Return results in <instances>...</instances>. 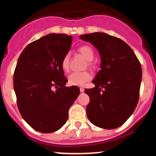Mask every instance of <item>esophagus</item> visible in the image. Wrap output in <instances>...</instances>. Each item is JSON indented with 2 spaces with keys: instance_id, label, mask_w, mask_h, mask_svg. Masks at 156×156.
Masks as SVG:
<instances>
[{
  "instance_id": "1",
  "label": "esophagus",
  "mask_w": 156,
  "mask_h": 156,
  "mask_svg": "<svg viewBox=\"0 0 156 156\" xmlns=\"http://www.w3.org/2000/svg\"><path fill=\"white\" fill-rule=\"evenodd\" d=\"M80 92H84V88H83V87H80Z\"/></svg>"
}]
</instances>
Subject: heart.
<instances>
[{
    "mask_svg": "<svg viewBox=\"0 0 156 156\" xmlns=\"http://www.w3.org/2000/svg\"><path fill=\"white\" fill-rule=\"evenodd\" d=\"M78 52L86 58L88 62L87 65L91 68H94V64L92 62V60L94 58V52L93 48L89 45H83L78 48ZM69 54H66L62 60V67L64 70L67 71L69 69ZM92 76L88 72H80V73H73L68 76V83L71 86H83L87 82L91 80Z\"/></svg>",
    "mask_w": 156,
    "mask_h": 156,
    "instance_id": "heart-1",
    "label": "heart"
}]
</instances>
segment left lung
Instances as JSON below:
<instances>
[{
  "instance_id": "left-lung-1",
  "label": "left lung",
  "mask_w": 156,
  "mask_h": 156,
  "mask_svg": "<svg viewBox=\"0 0 156 156\" xmlns=\"http://www.w3.org/2000/svg\"><path fill=\"white\" fill-rule=\"evenodd\" d=\"M99 51L101 70L85 89L90 98L87 106L89 120L97 127L114 129L132 115L138 101L142 76L141 64L133 50L124 41L105 33L80 36Z\"/></svg>"
}]
</instances>
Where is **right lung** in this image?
Returning a JSON list of instances; mask_svg holds the SVG:
<instances>
[{"instance_id":"add662e5","label":"right lung","mask_w":156,"mask_h":156,"mask_svg":"<svg viewBox=\"0 0 156 156\" xmlns=\"http://www.w3.org/2000/svg\"><path fill=\"white\" fill-rule=\"evenodd\" d=\"M72 39L65 34L44 36L26 46L16 65L14 89L20 113L32 128L41 133L60 129L80 94L78 87H65L67 79L62 67Z\"/></svg>"}]
</instances>
